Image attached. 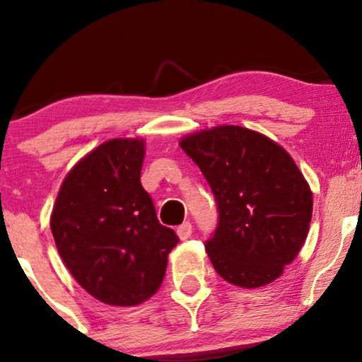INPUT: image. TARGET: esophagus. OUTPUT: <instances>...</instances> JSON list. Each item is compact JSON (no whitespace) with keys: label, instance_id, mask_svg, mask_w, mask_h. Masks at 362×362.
Masks as SVG:
<instances>
[{"label":"esophagus","instance_id":"obj_1","mask_svg":"<svg viewBox=\"0 0 362 362\" xmlns=\"http://www.w3.org/2000/svg\"><path fill=\"white\" fill-rule=\"evenodd\" d=\"M177 235H178V238H180V240L190 238V235H192V224H190L189 221L182 223L180 226L177 228Z\"/></svg>","mask_w":362,"mask_h":362}]
</instances>
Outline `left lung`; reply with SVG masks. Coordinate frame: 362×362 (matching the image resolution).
<instances>
[{
	"label": "left lung",
	"mask_w": 362,
	"mask_h": 362,
	"mask_svg": "<svg viewBox=\"0 0 362 362\" xmlns=\"http://www.w3.org/2000/svg\"><path fill=\"white\" fill-rule=\"evenodd\" d=\"M213 190L218 226L206 242L216 272L240 288L276 281L310 230L313 194L284 148L240 126L180 141Z\"/></svg>",
	"instance_id": "1"
}]
</instances>
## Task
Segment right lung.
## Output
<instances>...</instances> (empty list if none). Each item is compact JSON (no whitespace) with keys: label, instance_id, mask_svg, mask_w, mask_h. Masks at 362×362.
I'll return each mask as SVG.
<instances>
[{"label":"right lung","instance_id":"add662e5","mask_svg":"<svg viewBox=\"0 0 362 362\" xmlns=\"http://www.w3.org/2000/svg\"><path fill=\"white\" fill-rule=\"evenodd\" d=\"M144 141L110 139L74 165L51 216L57 252L86 293L114 306L146 301L178 243L141 185Z\"/></svg>","mask_w":362,"mask_h":362}]
</instances>
